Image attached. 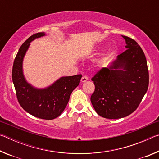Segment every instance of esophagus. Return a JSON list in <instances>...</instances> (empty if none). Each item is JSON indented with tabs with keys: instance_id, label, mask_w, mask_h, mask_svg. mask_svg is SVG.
I'll return each mask as SVG.
<instances>
[{
	"instance_id": "obj_1",
	"label": "esophagus",
	"mask_w": 159,
	"mask_h": 159,
	"mask_svg": "<svg viewBox=\"0 0 159 159\" xmlns=\"http://www.w3.org/2000/svg\"><path fill=\"white\" fill-rule=\"evenodd\" d=\"M88 80V77L84 76H83V77L81 78V80H80V82H81V83H84V82H85V81H87Z\"/></svg>"
}]
</instances>
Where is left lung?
<instances>
[{"mask_svg":"<svg viewBox=\"0 0 159 159\" xmlns=\"http://www.w3.org/2000/svg\"><path fill=\"white\" fill-rule=\"evenodd\" d=\"M122 37L127 50L92 79L95 89L91 103L98 114L109 119L125 117L135 111L149 86L143 50L133 39Z\"/></svg>","mask_w":159,"mask_h":159,"instance_id":"8db88e82","label":"left lung"}]
</instances>
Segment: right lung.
<instances>
[{
	"label": "right lung",
	"mask_w": 159,
	"mask_h": 159,
	"mask_svg": "<svg viewBox=\"0 0 159 159\" xmlns=\"http://www.w3.org/2000/svg\"><path fill=\"white\" fill-rule=\"evenodd\" d=\"M45 36V33L32 35L21 45L12 67V82L21 107L35 117L52 120L63 112L71 93L79 85L82 75L62 76L43 88L34 87L26 80L23 72V61L31 42Z\"/></svg>",
	"instance_id": "right-lung-1"
}]
</instances>
